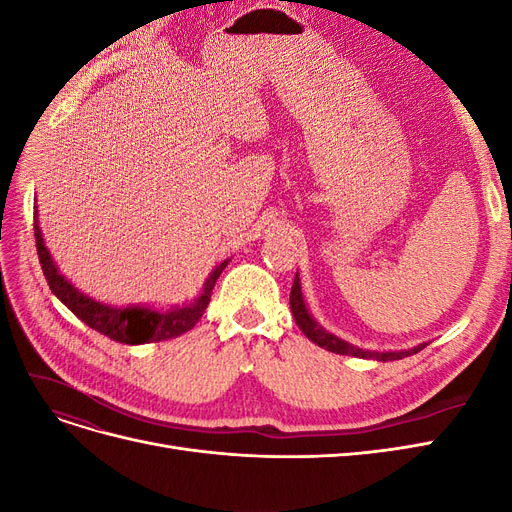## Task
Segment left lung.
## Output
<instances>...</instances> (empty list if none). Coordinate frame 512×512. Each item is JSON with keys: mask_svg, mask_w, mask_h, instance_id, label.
<instances>
[{"mask_svg": "<svg viewBox=\"0 0 512 512\" xmlns=\"http://www.w3.org/2000/svg\"><path fill=\"white\" fill-rule=\"evenodd\" d=\"M290 309H292V316L297 320L299 329L307 335V339H312L314 344H318L320 348L335 352V354H352V356H361V359H378V361H397V359H404V356H410L418 350H423V346H416L412 350H404V352H369V350H361V348H354L342 339H337L335 335L327 333L322 327H318L316 320L307 314L303 297H301V284H299V277L294 275V284L290 290Z\"/></svg>", "mask_w": 512, "mask_h": 512, "instance_id": "1", "label": "left lung"}]
</instances>
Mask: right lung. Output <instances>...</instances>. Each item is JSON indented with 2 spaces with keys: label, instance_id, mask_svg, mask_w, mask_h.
Listing matches in <instances>:
<instances>
[{
  "label": "right lung",
  "instance_id": "obj_1",
  "mask_svg": "<svg viewBox=\"0 0 512 512\" xmlns=\"http://www.w3.org/2000/svg\"><path fill=\"white\" fill-rule=\"evenodd\" d=\"M34 237H36V250H38L42 273L46 277V282H49V288L55 297L64 303L76 318H81L87 327L115 339V342L130 344V346L149 344V342H166V339L179 337L183 333H188L190 329H194L196 322L203 318L205 309L211 301V292H213L215 282H218L220 273L228 265V260H226L220 267H215V271L209 275V280L203 288V294H200L194 303L185 305V307L170 309V312H166V314L149 312V309H143V307L117 309V307L102 305L94 299L85 297V294L76 290L64 275H59L57 267L53 265V258H51L49 250L44 247V241L40 235L38 211H34Z\"/></svg>",
  "mask_w": 512,
  "mask_h": 512
}]
</instances>
